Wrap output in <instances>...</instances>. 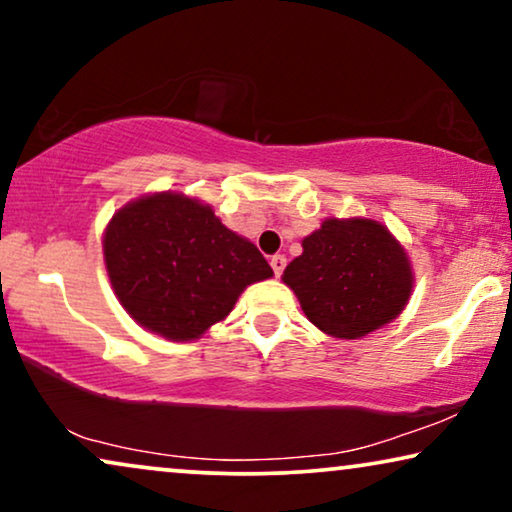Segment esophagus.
Masks as SVG:
<instances>
[{"mask_svg":"<svg viewBox=\"0 0 512 512\" xmlns=\"http://www.w3.org/2000/svg\"><path fill=\"white\" fill-rule=\"evenodd\" d=\"M270 265H272V272H275V275L279 277L284 272V268H286V258L282 256V254H277V256H272L270 258Z\"/></svg>","mask_w":512,"mask_h":512,"instance_id":"34e87169","label":"esophagus"}]
</instances>
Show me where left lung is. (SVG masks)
Masks as SVG:
<instances>
[{
	"instance_id": "1",
	"label": "left lung",
	"mask_w": 512,
	"mask_h": 512,
	"mask_svg": "<svg viewBox=\"0 0 512 512\" xmlns=\"http://www.w3.org/2000/svg\"><path fill=\"white\" fill-rule=\"evenodd\" d=\"M282 282L305 317L340 340H359L405 310L415 286L408 251L387 226L366 216L326 219L303 240Z\"/></svg>"
}]
</instances>
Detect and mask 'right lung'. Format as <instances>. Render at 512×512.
<instances>
[{"instance_id": "obj_1", "label": "right lung", "mask_w": 512, "mask_h": 512, "mask_svg": "<svg viewBox=\"0 0 512 512\" xmlns=\"http://www.w3.org/2000/svg\"><path fill=\"white\" fill-rule=\"evenodd\" d=\"M102 251L123 310L172 342L198 340L249 284L272 277L254 242L223 226L207 202L177 191L123 205L104 228Z\"/></svg>"}]
</instances>
